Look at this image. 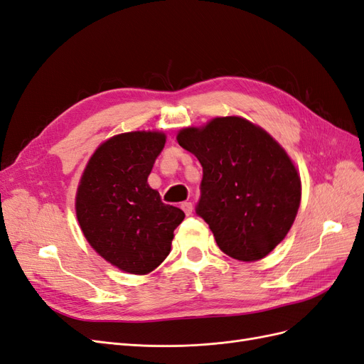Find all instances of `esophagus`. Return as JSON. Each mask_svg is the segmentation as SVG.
I'll return each mask as SVG.
<instances>
[{"label": "esophagus", "instance_id": "1", "mask_svg": "<svg viewBox=\"0 0 364 364\" xmlns=\"http://www.w3.org/2000/svg\"><path fill=\"white\" fill-rule=\"evenodd\" d=\"M181 208L183 209V213H185L186 215H191V213H193V203H191V202H183V203L181 205Z\"/></svg>", "mask_w": 364, "mask_h": 364}]
</instances>
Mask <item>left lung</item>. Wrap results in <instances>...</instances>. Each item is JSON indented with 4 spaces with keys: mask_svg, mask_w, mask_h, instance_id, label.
<instances>
[{
    "mask_svg": "<svg viewBox=\"0 0 364 364\" xmlns=\"http://www.w3.org/2000/svg\"><path fill=\"white\" fill-rule=\"evenodd\" d=\"M178 142L203 167L196 214L217 246L240 261L266 257L287 235L301 203V179L287 153L238 117L183 129Z\"/></svg>",
    "mask_w": 364,
    "mask_h": 364,
    "instance_id": "obj_1",
    "label": "left lung"
}]
</instances>
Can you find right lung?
I'll return each mask as SVG.
<instances>
[{"label":"right lung","mask_w":364,"mask_h":364,"mask_svg":"<svg viewBox=\"0 0 364 364\" xmlns=\"http://www.w3.org/2000/svg\"><path fill=\"white\" fill-rule=\"evenodd\" d=\"M164 146L159 132L107 139L87 162L77 190L75 213L86 240L106 261L134 274L155 270L167 258L185 217L147 183Z\"/></svg>","instance_id":"obj_1"}]
</instances>
